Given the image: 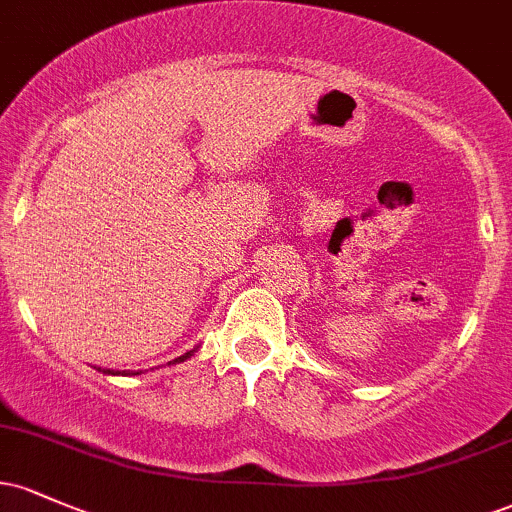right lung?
<instances>
[{
    "instance_id": "right-lung-1",
    "label": "right lung",
    "mask_w": 512,
    "mask_h": 512,
    "mask_svg": "<svg viewBox=\"0 0 512 512\" xmlns=\"http://www.w3.org/2000/svg\"><path fill=\"white\" fill-rule=\"evenodd\" d=\"M192 354H195V349H192V351H187L185 356H178V358H175V361H170V363H182V361H187V358H190ZM170 363H168V366H170ZM96 370H101V368H96ZM103 373H105V375H139V370H137V373H129V370H122V373H120V370H110V368H103Z\"/></svg>"
}]
</instances>
